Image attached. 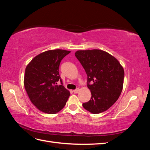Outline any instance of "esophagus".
Returning a JSON list of instances; mask_svg holds the SVG:
<instances>
[{"label": "esophagus", "mask_w": 150, "mask_h": 150, "mask_svg": "<svg viewBox=\"0 0 150 150\" xmlns=\"http://www.w3.org/2000/svg\"><path fill=\"white\" fill-rule=\"evenodd\" d=\"M79 88H77V89L73 90V92H74V93H78L79 92Z\"/></svg>", "instance_id": "esophagus-1"}]
</instances>
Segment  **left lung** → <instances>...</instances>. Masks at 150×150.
Returning a JSON list of instances; mask_svg holds the SVG:
<instances>
[{"mask_svg": "<svg viewBox=\"0 0 150 150\" xmlns=\"http://www.w3.org/2000/svg\"><path fill=\"white\" fill-rule=\"evenodd\" d=\"M75 56L88 76L90 100L83 104L85 110L99 114L111 107L123 87L125 72L116 58L99 49L79 50Z\"/></svg>", "mask_w": 150, "mask_h": 150, "instance_id": "left-lung-1", "label": "left lung"}]
</instances>
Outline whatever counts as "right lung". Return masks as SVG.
Returning a JSON list of instances; mask_svg holds the SVG:
<instances>
[{
    "instance_id": "add662e5",
    "label": "right lung",
    "mask_w": 150,
    "mask_h": 150,
    "mask_svg": "<svg viewBox=\"0 0 150 150\" xmlns=\"http://www.w3.org/2000/svg\"><path fill=\"white\" fill-rule=\"evenodd\" d=\"M70 52L63 49L49 50L34 57L26 66L24 88L32 103L40 111L56 114L66 105L70 92L62 85L59 67ZM59 80L61 85L57 84Z\"/></svg>"
}]
</instances>
